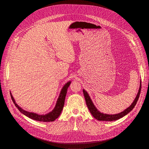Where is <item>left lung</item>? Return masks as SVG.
I'll return each mask as SVG.
<instances>
[{"label": "left lung", "instance_id": "8db88e82", "mask_svg": "<svg viewBox=\"0 0 149 149\" xmlns=\"http://www.w3.org/2000/svg\"><path fill=\"white\" fill-rule=\"evenodd\" d=\"M141 82H140V86L138 92V94L134 101V102L132 103V104L126 109H125L124 111H123L121 113H119L118 114H114V115H109V114H105L103 113H101L100 111H98L97 108L95 107L94 104H93L92 101L88 93V92L86 91L85 90H83V94L86 100V105L89 109V111L91 112V114L92 116L94 117L95 119H97L98 121H115L118 120L124 116L126 115L128 113H129L134 108L135 106L136 105L137 101L138 100V98L140 95V93H141Z\"/></svg>", "mask_w": 149, "mask_h": 149}]
</instances>
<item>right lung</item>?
<instances>
[{
    "label": "right lung",
    "mask_w": 149,
    "mask_h": 149,
    "mask_svg": "<svg viewBox=\"0 0 149 149\" xmlns=\"http://www.w3.org/2000/svg\"><path fill=\"white\" fill-rule=\"evenodd\" d=\"M70 84V81H69L64 86L63 88H62V89L61 91L60 95L57 101V103H56V106H55L54 109L51 112H49L48 114H46V115H38L37 113L27 112L25 110H23V109H22L20 107H19L16 103H15V101L13 97L11 95V93H10V95H11V99L13 101L14 104H15V107H16L19 109V111L21 113L24 114L26 116L29 117V118L33 119V120H36V121H43V122L54 121L55 120L58 118V116L60 115V113L63 110V106L65 104V97L66 95L67 90Z\"/></svg>",
    "instance_id": "add662e5"
}]
</instances>
